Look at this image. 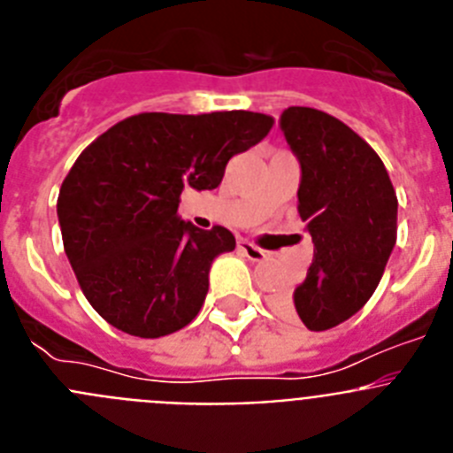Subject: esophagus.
Listing matches in <instances>:
<instances>
[{
    "label": "esophagus",
    "mask_w": 453,
    "mask_h": 453,
    "mask_svg": "<svg viewBox=\"0 0 453 453\" xmlns=\"http://www.w3.org/2000/svg\"><path fill=\"white\" fill-rule=\"evenodd\" d=\"M238 247H240V251H242V254H245L247 258L254 263H261L267 258V251L261 250V247H256L254 242H250V240H238Z\"/></svg>",
    "instance_id": "1"
}]
</instances>
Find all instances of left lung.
I'll list each match as a JSON object with an SVG mask.
<instances>
[{
	"instance_id": "obj_1",
	"label": "left lung",
	"mask_w": 453,
	"mask_h": 453,
	"mask_svg": "<svg viewBox=\"0 0 453 453\" xmlns=\"http://www.w3.org/2000/svg\"><path fill=\"white\" fill-rule=\"evenodd\" d=\"M281 131L302 165L299 218L313 238L306 279L276 311L326 331L365 306L397 242V195L374 150L318 108L290 106Z\"/></svg>"
}]
</instances>
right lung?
I'll list each match as a JSON object with an SVG mask.
<instances>
[{
  "instance_id": "add662e5",
  "label": "right lung",
  "mask_w": 453,
  "mask_h": 453,
  "mask_svg": "<svg viewBox=\"0 0 453 453\" xmlns=\"http://www.w3.org/2000/svg\"><path fill=\"white\" fill-rule=\"evenodd\" d=\"M251 111L138 113L81 151L56 213L67 261L90 306L115 329L161 338L197 318L211 263L235 250L229 229L179 218L183 188L213 190L231 156L270 134Z\"/></svg>"
}]
</instances>
